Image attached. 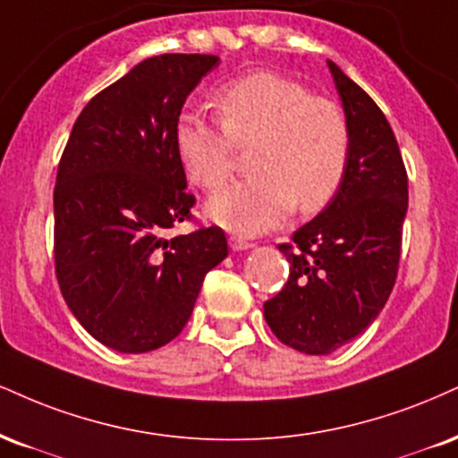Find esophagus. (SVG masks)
Returning a JSON list of instances; mask_svg holds the SVG:
<instances>
[{"instance_id":"esophagus-1","label":"esophagus","mask_w":458,"mask_h":458,"mask_svg":"<svg viewBox=\"0 0 458 458\" xmlns=\"http://www.w3.org/2000/svg\"><path fill=\"white\" fill-rule=\"evenodd\" d=\"M228 243H230V247H233L234 251H241V250H250V247L253 245L251 241H247L245 236H241V234H233L228 239Z\"/></svg>"}]
</instances>
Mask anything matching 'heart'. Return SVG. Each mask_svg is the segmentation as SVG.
<instances>
[{"label":"heart","instance_id":"obj_1","mask_svg":"<svg viewBox=\"0 0 458 458\" xmlns=\"http://www.w3.org/2000/svg\"><path fill=\"white\" fill-rule=\"evenodd\" d=\"M222 125L183 114L174 130L176 156L191 183L217 190L233 174L236 148L253 147L256 176L225 185L207 202L224 228L258 234L277 228L294 207L318 213L345 179L352 134L344 108L275 72H251L215 96Z\"/></svg>","mask_w":458,"mask_h":458}]
</instances>
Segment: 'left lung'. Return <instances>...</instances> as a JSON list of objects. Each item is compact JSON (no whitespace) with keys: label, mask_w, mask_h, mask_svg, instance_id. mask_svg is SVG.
Segmentation results:
<instances>
[{"label":"left lung","mask_w":458,"mask_h":458,"mask_svg":"<svg viewBox=\"0 0 458 458\" xmlns=\"http://www.w3.org/2000/svg\"><path fill=\"white\" fill-rule=\"evenodd\" d=\"M350 123L345 179L327 208L279 251L290 277L264 302L282 344L324 356L360 335L394 288L407 211V173L388 119L365 89L328 62Z\"/></svg>","instance_id":"left-lung-1"}]
</instances>
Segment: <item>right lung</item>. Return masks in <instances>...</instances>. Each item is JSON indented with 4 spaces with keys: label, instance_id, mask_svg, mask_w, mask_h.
<instances>
[{
    "label": "right lung",
    "instance_id": "right-lung-1",
    "mask_svg": "<svg viewBox=\"0 0 458 458\" xmlns=\"http://www.w3.org/2000/svg\"><path fill=\"white\" fill-rule=\"evenodd\" d=\"M217 55L166 53L134 65L82 108L55 183V275L70 311L100 344L140 354L173 341L205 275L228 256L219 225L191 222L174 130Z\"/></svg>",
    "mask_w": 458,
    "mask_h": 458
}]
</instances>
